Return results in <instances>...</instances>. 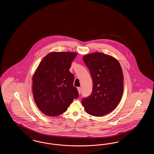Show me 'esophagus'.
Here are the masks:
<instances>
[{
    "label": "esophagus",
    "instance_id": "34e87169",
    "mask_svg": "<svg viewBox=\"0 0 154 154\" xmlns=\"http://www.w3.org/2000/svg\"><path fill=\"white\" fill-rule=\"evenodd\" d=\"M77 90H78V91H79V93L81 94V88L80 87H78V88H77Z\"/></svg>",
    "mask_w": 154,
    "mask_h": 154
}]
</instances>
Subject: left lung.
I'll list each match as a JSON object with an SVG mask.
<instances>
[{"mask_svg":"<svg viewBox=\"0 0 154 154\" xmlns=\"http://www.w3.org/2000/svg\"><path fill=\"white\" fill-rule=\"evenodd\" d=\"M93 81L91 95L82 100L89 114L102 117L114 110L124 92L122 70L117 59L103 54L94 52L83 57Z\"/></svg>","mask_w":154,"mask_h":154,"instance_id":"left-lung-1","label":"left lung"}]
</instances>
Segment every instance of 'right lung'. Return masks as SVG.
Wrapping results in <instances>:
<instances>
[{
	"instance_id": "obj_1",
	"label": "right lung",
	"mask_w": 154,
	"mask_h": 154,
	"mask_svg": "<svg viewBox=\"0 0 154 154\" xmlns=\"http://www.w3.org/2000/svg\"><path fill=\"white\" fill-rule=\"evenodd\" d=\"M77 55L73 52H52L37 67L32 79L33 94L37 106L45 115L63 114L79 97L73 86L74 75L69 71Z\"/></svg>"
}]
</instances>
